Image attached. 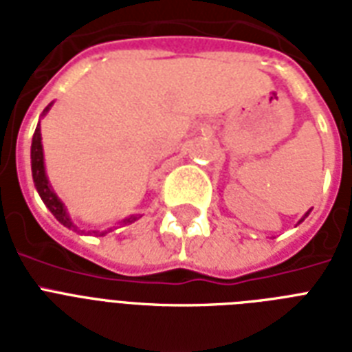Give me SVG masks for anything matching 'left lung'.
<instances>
[{
  "mask_svg": "<svg viewBox=\"0 0 352 352\" xmlns=\"http://www.w3.org/2000/svg\"><path fill=\"white\" fill-rule=\"evenodd\" d=\"M309 214H311V210H309V212H307V214H305V217H307V215H309ZM305 217H303V219H301V221H305ZM301 221H300V223H301Z\"/></svg>",
  "mask_w": 352,
  "mask_h": 352,
  "instance_id": "left-lung-1",
  "label": "left lung"
}]
</instances>
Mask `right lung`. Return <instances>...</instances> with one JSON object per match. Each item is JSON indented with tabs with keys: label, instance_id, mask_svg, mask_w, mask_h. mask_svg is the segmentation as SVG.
Returning <instances> with one entry per match:
<instances>
[{
	"label": "right lung",
	"instance_id": "1",
	"mask_svg": "<svg viewBox=\"0 0 352 352\" xmlns=\"http://www.w3.org/2000/svg\"><path fill=\"white\" fill-rule=\"evenodd\" d=\"M49 109V107H47ZM47 109L43 113H47ZM30 166H32V179H34V186L40 193L41 201L45 203V206L51 210V214L56 217L63 226H67L71 230L76 232V225L73 221L69 219L67 212H65V206L62 204V201L56 197V193L52 192V188L49 186V181H47L45 175V166H43V148H41V131L40 124L36 127L34 137H32V146H30ZM137 221V217H129V219L124 221V225L127 223H133ZM96 234V232H95ZM106 232H100V235H104Z\"/></svg>",
	"mask_w": 352,
	"mask_h": 352
}]
</instances>
